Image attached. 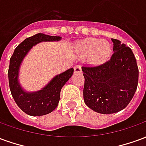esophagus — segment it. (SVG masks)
Listing matches in <instances>:
<instances>
[{"label": "esophagus", "mask_w": 146, "mask_h": 146, "mask_svg": "<svg viewBox=\"0 0 146 146\" xmlns=\"http://www.w3.org/2000/svg\"><path fill=\"white\" fill-rule=\"evenodd\" d=\"M74 72L75 73H81L82 70H81V66H76L74 67Z\"/></svg>", "instance_id": "1"}]
</instances>
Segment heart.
<instances>
[{
  "label": "heart",
  "instance_id": "1",
  "mask_svg": "<svg viewBox=\"0 0 146 146\" xmlns=\"http://www.w3.org/2000/svg\"><path fill=\"white\" fill-rule=\"evenodd\" d=\"M78 48L82 55H90V60L94 64L102 63L107 60L112 51L111 45L109 42L97 38L82 40L79 43Z\"/></svg>",
  "mask_w": 146,
  "mask_h": 146
}]
</instances>
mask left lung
Wrapping results in <instances>:
<instances>
[{
    "mask_svg": "<svg viewBox=\"0 0 146 146\" xmlns=\"http://www.w3.org/2000/svg\"><path fill=\"white\" fill-rule=\"evenodd\" d=\"M112 40L114 53L110 60L98 66H82L84 102L102 114L123 110L133 98L138 83V68L131 49L116 39Z\"/></svg>",
    "mask_w": 146,
    "mask_h": 146,
    "instance_id": "obj_1",
    "label": "left lung"
}]
</instances>
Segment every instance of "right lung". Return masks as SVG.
<instances>
[{"mask_svg":"<svg viewBox=\"0 0 146 146\" xmlns=\"http://www.w3.org/2000/svg\"><path fill=\"white\" fill-rule=\"evenodd\" d=\"M61 36H49L44 33H37L25 39L15 49L10 58L8 68V81L11 95L19 107L30 116H43L51 113L58 106L60 99L61 89L73 73V69L54 76L44 88L36 92L27 93L24 92L18 81L19 66L30 48L41 41L59 40Z\"/></svg>","mask_w":146,"mask_h":146,"instance_id":"1","label":"right lung"}]
</instances>
